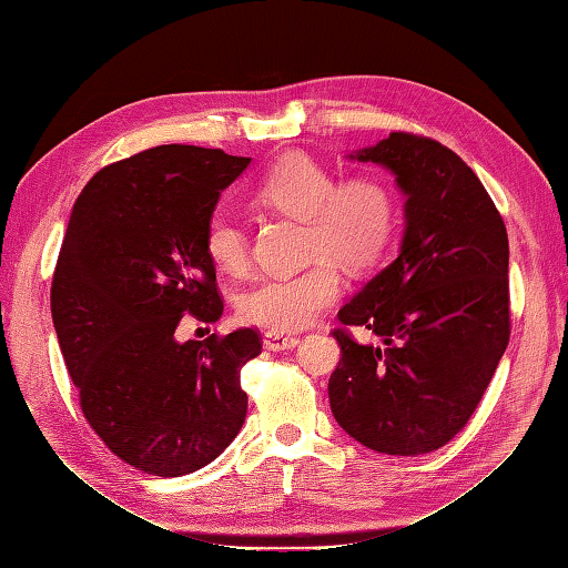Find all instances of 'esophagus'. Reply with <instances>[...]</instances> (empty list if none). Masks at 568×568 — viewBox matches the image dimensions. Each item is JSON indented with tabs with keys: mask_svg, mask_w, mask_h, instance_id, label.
I'll use <instances>...</instances> for the list:
<instances>
[{
	"mask_svg": "<svg viewBox=\"0 0 568 568\" xmlns=\"http://www.w3.org/2000/svg\"><path fill=\"white\" fill-rule=\"evenodd\" d=\"M265 348L267 351H294L298 346V336H286V334H280V332H265Z\"/></svg>",
	"mask_w": 568,
	"mask_h": 568,
	"instance_id": "34e87169",
	"label": "esophagus"
}]
</instances>
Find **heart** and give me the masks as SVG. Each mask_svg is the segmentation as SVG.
<instances>
[{"label":"heart","mask_w":568,"mask_h":568,"mask_svg":"<svg viewBox=\"0 0 568 568\" xmlns=\"http://www.w3.org/2000/svg\"><path fill=\"white\" fill-rule=\"evenodd\" d=\"M253 196L265 209L305 222V255L315 261L298 274L265 277L239 298V317L270 332H296L313 324L341 296L336 263L348 270L374 267L386 255L400 209L393 186L376 175L338 180L329 165L307 153H291L255 184ZM203 246L227 274L248 265V234L232 213L205 220Z\"/></svg>","instance_id":"obj_1"}]
</instances>
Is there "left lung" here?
<instances>
[{"instance_id": "1", "label": "left lung", "mask_w": 568, "mask_h": 568, "mask_svg": "<svg viewBox=\"0 0 568 568\" xmlns=\"http://www.w3.org/2000/svg\"><path fill=\"white\" fill-rule=\"evenodd\" d=\"M353 159L395 175L405 236L398 257L338 311L329 403L357 443L415 457L467 426L507 348V230L474 170L432 136L390 132ZM348 325L382 335L385 348L363 347Z\"/></svg>"}]
</instances>
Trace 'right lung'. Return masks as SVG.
Segmentation results:
<instances>
[{
    "label": "right lung",
    "mask_w": 568,
    "mask_h": 568,
    "mask_svg": "<svg viewBox=\"0 0 568 568\" xmlns=\"http://www.w3.org/2000/svg\"><path fill=\"white\" fill-rule=\"evenodd\" d=\"M251 159L163 144L101 168L80 192L51 280V317L80 409L106 448L153 476L211 464L242 432L255 329L178 341L222 315L203 227Z\"/></svg>",
    "instance_id": "add662e5"
}]
</instances>
